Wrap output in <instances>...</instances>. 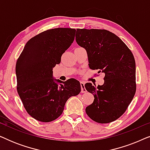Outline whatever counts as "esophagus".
<instances>
[{"label": "esophagus", "mask_w": 150, "mask_h": 150, "mask_svg": "<svg viewBox=\"0 0 150 150\" xmlns=\"http://www.w3.org/2000/svg\"><path fill=\"white\" fill-rule=\"evenodd\" d=\"M81 92L82 93H85L86 91H87V90H86L85 87V83L83 81L81 82Z\"/></svg>", "instance_id": "obj_1"}]
</instances>
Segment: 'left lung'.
Returning <instances> with one entry per match:
<instances>
[{"mask_svg": "<svg viewBox=\"0 0 150 150\" xmlns=\"http://www.w3.org/2000/svg\"><path fill=\"white\" fill-rule=\"evenodd\" d=\"M76 41L87 51L90 69L105 74L102 85L85 84L94 96L86 113L100 124L113 122L124 113L136 92L134 56L119 37L107 30L77 28Z\"/></svg>", "mask_w": 150, "mask_h": 150, "instance_id": "1", "label": "left lung"}]
</instances>
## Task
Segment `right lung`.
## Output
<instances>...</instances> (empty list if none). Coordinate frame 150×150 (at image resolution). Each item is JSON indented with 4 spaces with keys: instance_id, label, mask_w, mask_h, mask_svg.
I'll list each match as a JSON object with an SVG mask.
<instances>
[{
    "instance_id": "obj_1",
    "label": "right lung",
    "mask_w": 150,
    "mask_h": 150,
    "mask_svg": "<svg viewBox=\"0 0 150 150\" xmlns=\"http://www.w3.org/2000/svg\"><path fill=\"white\" fill-rule=\"evenodd\" d=\"M76 29L57 28L37 35L26 43L16 65L17 91L28 114L50 122L62 114L67 100L79 95L81 84L53 79L52 69L74 40Z\"/></svg>"
}]
</instances>
